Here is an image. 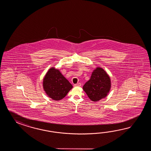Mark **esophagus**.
Returning <instances> with one entry per match:
<instances>
[{"label":"esophagus","mask_w":151,"mask_h":151,"mask_svg":"<svg viewBox=\"0 0 151 151\" xmlns=\"http://www.w3.org/2000/svg\"><path fill=\"white\" fill-rule=\"evenodd\" d=\"M81 84L80 83H76V84H74V86H77V87H80L81 86Z\"/></svg>","instance_id":"esophagus-1"}]
</instances>
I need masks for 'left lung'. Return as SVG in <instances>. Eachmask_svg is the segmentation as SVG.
Masks as SVG:
<instances>
[{
  "instance_id": "left-lung-1",
  "label": "left lung",
  "mask_w": 151,
  "mask_h": 151,
  "mask_svg": "<svg viewBox=\"0 0 151 151\" xmlns=\"http://www.w3.org/2000/svg\"><path fill=\"white\" fill-rule=\"evenodd\" d=\"M111 79L102 68L93 71L90 80L83 85V90L90 99L98 101L105 98L111 89Z\"/></svg>"
}]
</instances>
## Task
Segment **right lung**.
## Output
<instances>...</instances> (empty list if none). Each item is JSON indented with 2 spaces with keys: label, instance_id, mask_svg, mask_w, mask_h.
<instances>
[{
  "label": "right lung",
  "instance_id": "obj_1",
  "mask_svg": "<svg viewBox=\"0 0 151 151\" xmlns=\"http://www.w3.org/2000/svg\"><path fill=\"white\" fill-rule=\"evenodd\" d=\"M42 83L46 94L56 101L63 99L73 87L59 70L55 68L49 69Z\"/></svg>",
  "mask_w": 151,
  "mask_h": 151
}]
</instances>
